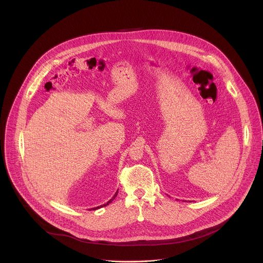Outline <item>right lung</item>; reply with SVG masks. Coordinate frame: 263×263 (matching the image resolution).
I'll use <instances>...</instances> for the list:
<instances>
[{
  "label": "right lung",
  "mask_w": 263,
  "mask_h": 263,
  "mask_svg": "<svg viewBox=\"0 0 263 263\" xmlns=\"http://www.w3.org/2000/svg\"><path fill=\"white\" fill-rule=\"evenodd\" d=\"M117 193H118V190L115 192V194L113 195L112 198L111 199H109L106 203H104V204H102V205H100V206H96V208H93V209H91V210H98V209H100V208H103V206H106V205H108L110 202H112L113 199L116 197V195H117Z\"/></svg>",
  "instance_id": "obj_1"
}]
</instances>
